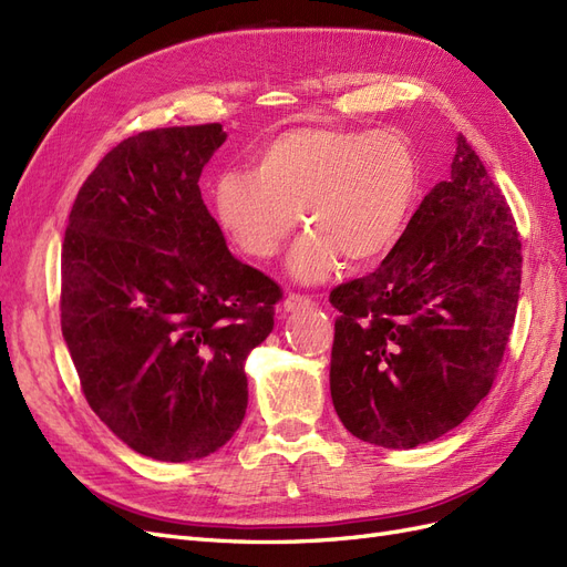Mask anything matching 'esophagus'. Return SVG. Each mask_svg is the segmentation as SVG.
<instances>
[{"label":"esophagus","mask_w":567,"mask_h":567,"mask_svg":"<svg viewBox=\"0 0 567 567\" xmlns=\"http://www.w3.org/2000/svg\"><path fill=\"white\" fill-rule=\"evenodd\" d=\"M312 305V298L310 296H298V293H290L286 300H284V310L286 312H298V310H305V307Z\"/></svg>","instance_id":"1"}]
</instances>
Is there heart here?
<instances>
[{
	"mask_svg": "<svg viewBox=\"0 0 567 567\" xmlns=\"http://www.w3.org/2000/svg\"><path fill=\"white\" fill-rule=\"evenodd\" d=\"M419 196V165L404 136L388 130L296 127L250 156V173L213 179L210 205L229 241L252 260L277 255L296 221L307 227L288 269L302 284L388 255ZM299 217H295V213Z\"/></svg>",
	"mask_w": 567,
	"mask_h": 567,
	"instance_id": "obj_1",
	"label": "heart"
}]
</instances>
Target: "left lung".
<instances>
[{"label": "left lung", "instance_id": "1", "mask_svg": "<svg viewBox=\"0 0 567 567\" xmlns=\"http://www.w3.org/2000/svg\"><path fill=\"white\" fill-rule=\"evenodd\" d=\"M520 241L499 186L456 136L435 184L369 277L331 290L340 312L331 398L348 431L385 450L450 433L489 392L516 321Z\"/></svg>", "mask_w": 567, "mask_h": 567}]
</instances>
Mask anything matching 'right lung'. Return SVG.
Instances as JSON below:
<instances>
[{
	"label": "right lung",
	"mask_w": 567,
	"mask_h": 567,
	"mask_svg": "<svg viewBox=\"0 0 567 567\" xmlns=\"http://www.w3.org/2000/svg\"><path fill=\"white\" fill-rule=\"evenodd\" d=\"M219 123L120 142L82 184L61 252V331L94 414L130 450L194 461L238 431L246 359L281 288L229 252L198 179Z\"/></svg>",
	"instance_id": "1"
}]
</instances>
